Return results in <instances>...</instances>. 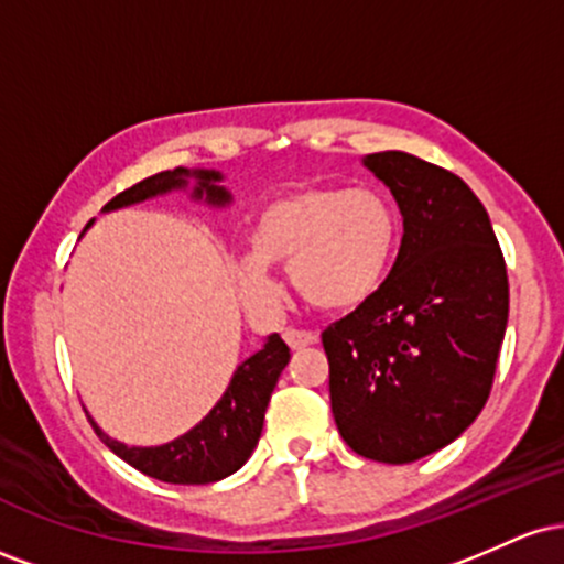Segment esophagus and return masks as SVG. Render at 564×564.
Masks as SVG:
<instances>
[{
    "label": "esophagus",
    "mask_w": 564,
    "mask_h": 564,
    "mask_svg": "<svg viewBox=\"0 0 564 564\" xmlns=\"http://www.w3.org/2000/svg\"><path fill=\"white\" fill-rule=\"evenodd\" d=\"M283 339H286V345L291 349H304V347H310L318 341V334L300 332V328H286V332H283Z\"/></svg>",
    "instance_id": "1"
}]
</instances>
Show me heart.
<instances>
[{
    "instance_id": "heart-1",
    "label": "heart",
    "mask_w": 564,
    "mask_h": 564,
    "mask_svg": "<svg viewBox=\"0 0 564 564\" xmlns=\"http://www.w3.org/2000/svg\"><path fill=\"white\" fill-rule=\"evenodd\" d=\"M403 219L379 187H296L262 206L246 230V260L236 268L246 307L273 313L283 268L304 302L326 313L366 304L398 257Z\"/></svg>"
}]
</instances>
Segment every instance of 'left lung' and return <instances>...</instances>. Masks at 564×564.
Wrapping results in <instances>:
<instances>
[{"label":"left lung","instance_id":"1","mask_svg":"<svg viewBox=\"0 0 564 564\" xmlns=\"http://www.w3.org/2000/svg\"><path fill=\"white\" fill-rule=\"evenodd\" d=\"M364 166L403 215L398 260L366 304L321 334L339 435L358 456L411 464L453 443L494 387L509 318L501 246L462 177L411 153Z\"/></svg>","mask_w":564,"mask_h":564}]
</instances>
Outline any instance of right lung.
<instances>
[{"label": "right lung", "mask_w": 564, "mask_h": 564, "mask_svg": "<svg viewBox=\"0 0 564 564\" xmlns=\"http://www.w3.org/2000/svg\"><path fill=\"white\" fill-rule=\"evenodd\" d=\"M223 172L217 170H185V166H177V170L159 172L153 177L132 185L129 191L119 193V196L102 206V212L124 209V206L166 196V193L174 191H191L193 200H204L206 206L223 209V206H228L232 200L230 191L223 185ZM289 358L291 355L286 341L278 334H270L260 352L246 358L236 368L228 390L223 392V398L217 400L215 408L193 430L174 437L172 443L151 445V448L124 445L119 440L108 437L93 419L89 422H93L97 437L116 456L124 458L129 467L153 477V480L174 485L217 482L241 469L249 462L251 451L260 443L270 394H273L278 377L286 368Z\"/></svg>", "instance_id": "add662e5"}]
</instances>
